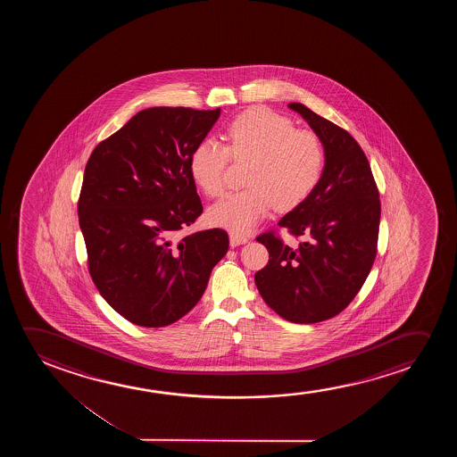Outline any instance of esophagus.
Returning <instances> with one entry per match:
<instances>
[{"label":"esophagus","mask_w":457,"mask_h":457,"mask_svg":"<svg viewBox=\"0 0 457 457\" xmlns=\"http://www.w3.org/2000/svg\"><path fill=\"white\" fill-rule=\"evenodd\" d=\"M246 242H248L246 236H242V234H237V232H229V244H231V246H238V245H244Z\"/></svg>","instance_id":"1"}]
</instances>
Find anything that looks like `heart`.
I'll use <instances>...</instances> for the list:
<instances>
[{
    "label": "heart",
    "instance_id": "heart-1",
    "mask_svg": "<svg viewBox=\"0 0 457 457\" xmlns=\"http://www.w3.org/2000/svg\"><path fill=\"white\" fill-rule=\"evenodd\" d=\"M228 146L206 138L195 146L188 170L195 184L207 195L225 190L229 153L251 161L245 184L248 188L228 195L207 211L209 223L232 232H248L275 206L292 211L317 188L325 170V150L319 137L300 131L270 109H251L226 128Z\"/></svg>",
    "mask_w": 457,
    "mask_h": 457
}]
</instances>
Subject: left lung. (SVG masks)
I'll use <instances>...</instances> for the list:
<instances>
[{
  "label": "left lung",
  "instance_id": "8db88e82",
  "mask_svg": "<svg viewBox=\"0 0 457 457\" xmlns=\"http://www.w3.org/2000/svg\"><path fill=\"white\" fill-rule=\"evenodd\" d=\"M288 107L306 120L325 150V170L313 194L278 225L296 237V248L273 232L257 242L269 263L254 275L263 301L292 323H319L350 304L373 267L381 203L362 148L329 120L301 103Z\"/></svg>",
  "mask_w": 457,
  "mask_h": 457
}]
</instances>
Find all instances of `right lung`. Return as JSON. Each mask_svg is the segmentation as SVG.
<instances>
[{
  "label": "right lung",
  "mask_w": 457,
  "mask_h": 457,
  "mask_svg": "<svg viewBox=\"0 0 457 457\" xmlns=\"http://www.w3.org/2000/svg\"><path fill=\"white\" fill-rule=\"evenodd\" d=\"M219 117L220 107L144 109L86 165L78 217L88 271L134 325L162 328L192 311L228 251L217 228L171 240L203 212L188 161Z\"/></svg>",
  "instance_id": "obj_1"
}]
</instances>
